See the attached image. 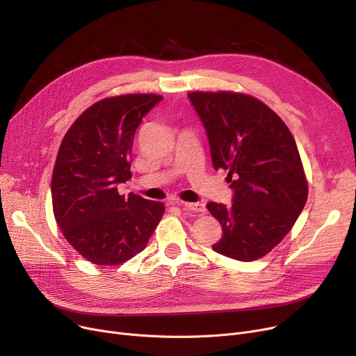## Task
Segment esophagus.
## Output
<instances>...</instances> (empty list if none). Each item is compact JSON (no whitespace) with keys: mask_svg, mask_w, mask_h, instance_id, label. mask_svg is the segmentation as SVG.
Here are the masks:
<instances>
[{"mask_svg":"<svg viewBox=\"0 0 356 356\" xmlns=\"http://www.w3.org/2000/svg\"><path fill=\"white\" fill-rule=\"evenodd\" d=\"M173 204H177V207H181L184 209L193 211L196 213H204V212H207V208H204V204L199 203V202H196V203H186V202H177L176 200V202H173Z\"/></svg>","mask_w":356,"mask_h":356,"instance_id":"esophagus-1","label":"esophagus"}]
</instances>
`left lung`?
<instances>
[{
    "instance_id": "left-lung-1",
    "label": "left lung",
    "mask_w": 356,
    "mask_h": 356,
    "mask_svg": "<svg viewBox=\"0 0 356 356\" xmlns=\"http://www.w3.org/2000/svg\"><path fill=\"white\" fill-rule=\"evenodd\" d=\"M211 145L212 164L228 170L232 204L209 202L222 227L212 250L254 261L290 232L307 200L300 154L287 125L261 101L234 92L188 95Z\"/></svg>"
}]
</instances>
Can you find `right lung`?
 Here are the masks:
<instances>
[{
  "label": "right lung",
  "instance_id": "add662e5",
  "mask_svg": "<svg viewBox=\"0 0 356 356\" xmlns=\"http://www.w3.org/2000/svg\"><path fill=\"white\" fill-rule=\"evenodd\" d=\"M163 97L134 93L89 106L66 133L51 177L53 213L66 241L98 266L141 252L164 213L161 202L118 193L131 179V148Z\"/></svg>",
  "mask_w": 356,
  "mask_h": 356
}]
</instances>
